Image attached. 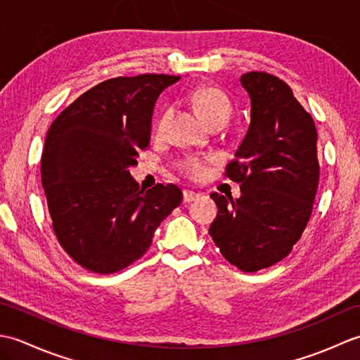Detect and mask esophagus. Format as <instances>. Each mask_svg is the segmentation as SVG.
Wrapping results in <instances>:
<instances>
[{
  "label": "esophagus",
  "mask_w": 360,
  "mask_h": 360,
  "mask_svg": "<svg viewBox=\"0 0 360 360\" xmlns=\"http://www.w3.org/2000/svg\"><path fill=\"white\" fill-rule=\"evenodd\" d=\"M198 198H200V195L192 192V190H184V193H182V201H184L186 204L198 200Z\"/></svg>",
  "instance_id": "obj_1"
}]
</instances>
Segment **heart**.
<instances>
[{
    "label": "heart",
    "mask_w": 360,
    "mask_h": 360,
    "mask_svg": "<svg viewBox=\"0 0 360 360\" xmlns=\"http://www.w3.org/2000/svg\"><path fill=\"white\" fill-rule=\"evenodd\" d=\"M193 103L196 106V110L200 111L202 119L207 122V125L210 124V122L217 120V119H223V117L229 119V114H231V105H229V101L226 98V96L215 88L198 89L193 94ZM168 116H170V111L164 112L162 117L159 119L158 125H156V129L159 133L164 131ZM179 168L182 173L188 176V178L198 179V178H201L205 172V162L201 158L188 156L184 160H181Z\"/></svg>",
    "instance_id": "obj_1"
}]
</instances>
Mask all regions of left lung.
<instances>
[{
    "instance_id": "8db88e82",
    "label": "left lung",
    "mask_w": 360,
    "mask_h": 360,
    "mask_svg": "<svg viewBox=\"0 0 360 360\" xmlns=\"http://www.w3.org/2000/svg\"><path fill=\"white\" fill-rule=\"evenodd\" d=\"M250 124L227 165L241 196L212 193L218 205L209 233L229 263L257 272L281 262L307 227L319 186L317 129L285 82L241 75Z\"/></svg>"
}]
</instances>
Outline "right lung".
Here are the masks:
<instances>
[{
	"instance_id": "add662e5",
	"label": "right lung",
	"mask_w": 360,
	"mask_h": 360,
	"mask_svg": "<svg viewBox=\"0 0 360 360\" xmlns=\"http://www.w3.org/2000/svg\"><path fill=\"white\" fill-rule=\"evenodd\" d=\"M179 79L143 74L105 80L60 112L46 134L41 182L53 232L91 272L112 274L134 263L182 201L176 186L143 192L129 173L150 143L159 94Z\"/></svg>"
}]
</instances>
